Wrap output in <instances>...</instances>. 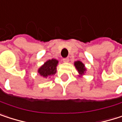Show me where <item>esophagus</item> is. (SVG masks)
Listing matches in <instances>:
<instances>
[{"label": "esophagus", "instance_id": "1", "mask_svg": "<svg viewBox=\"0 0 122 122\" xmlns=\"http://www.w3.org/2000/svg\"><path fill=\"white\" fill-rule=\"evenodd\" d=\"M62 61H63V62H65V63L68 62H69V58H64V59L62 60Z\"/></svg>", "mask_w": 122, "mask_h": 122}]
</instances>
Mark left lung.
<instances>
[{"label": "left lung", "instance_id": "obj_1", "mask_svg": "<svg viewBox=\"0 0 122 122\" xmlns=\"http://www.w3.org/2000/svg\"><path fill=\"white\" fill-rule=\"evenodd\" d=\"M74 65L79 73V77H82L87 71V68L85 67V64H83L81 61L77 60L74 62Z\"/></svg>", "mask_w": 122, "mask_h": 122}]
</instances>
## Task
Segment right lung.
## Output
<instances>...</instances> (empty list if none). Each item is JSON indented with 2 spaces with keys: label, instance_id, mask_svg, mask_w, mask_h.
Wrapping results in <instances>:
<instances>
[{
  "label": "right lung",
  "instance_id": "right-lung-1",
  "mask_svg": "<svg viewBox=\"0 0 122 122\" xmlns=\"http://www.w3.org/2000/svg\"><path fill=\"white\" fill-rule=\"evenodd\" d=\"M58 62V60L54 58L49 60L46 61L40 67H39L37 72L41 77L45 78L54 75L57 72V66Z\"/></svg>",
  "mask_w": 122,
  "mask_h": 122
}]
</instances>
